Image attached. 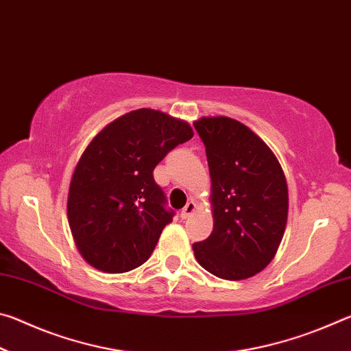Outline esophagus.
<instances>
[{
    "instance_id": "esophagus-1",
    "label": "esophagus",
    "mask_w": 351,
    "mask_h": 351,
    "mask_svg": "<svg viewBox=\"0 0 351 351\" xmlns=\"http://www.w3.org/2000/svg\"><path fill=\"white\" fill-rule=\"evenodd\" d=\"M197 210V204H195V201H189V203L186 204V207L181 210V218H190L193 215V212Z\"/></svg>"
}]
</instances>
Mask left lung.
<instances>
[{"label":"left lung","mask_w":351,"mask_h":351,"mask_svg":"<svg viewBox=\"0 0 351 351\" xmlns=\"http://www.w3.org/2000/svg\"><path fill=\"white\" fill-rule=\"evenodd\" d=\"M212 181L213 230L193 243L198 263L224 280H243L274 258L288 218V186L276 154L235 119L193 122Z\"/></svg>","instance_id":"1"}]
</instances>
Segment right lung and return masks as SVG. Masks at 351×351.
Listing matches in <instances>:
<instances>
[{
  "label": "right lung",
  "mask_w": 351,
  "mask_h": 351,
  "mask_svg": "<svg viewBox=\"0 0 351 351\" xmlns=\"http://www.w3.org/2000/svg\"><path fill=\"white\" fill-rule=\"evenodd\" d=\"M192 136L181 119L141 108L108 123L85 148L71 180L68 221L91 266L121 274L148 260L175 215L153 170Z\"/></svg>",
  "instance_id": "right-lung-1"
}]
</instances>
